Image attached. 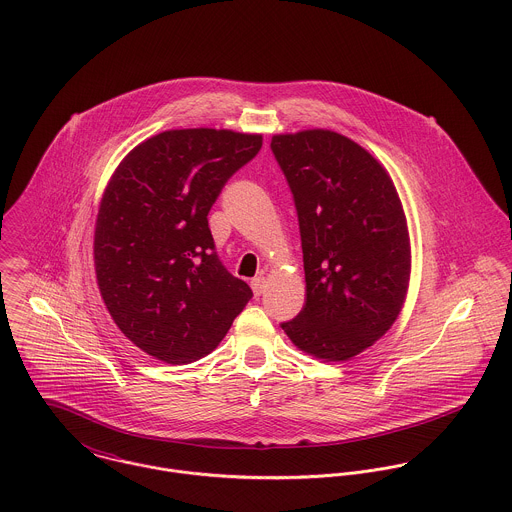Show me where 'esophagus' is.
Segmentation results:
<instances>
[{
    "label": "esophagus",
    "mask_w": 512,
    "mask_h": 512,
    "mask_svg": "<svg viewBox=\"0 0 512 512\" xmlns=\"http://www.w3.org/2000/svg\"><path fill=\"white\" fill-rule=\"evenodd\" d=\"M250 286H252V292L256 293V295H262L264 290H266V278H264V276H258V278H254V280L250 282Z\"/></svg>",
    "instance_id": "obj_1"
}]
</instances>
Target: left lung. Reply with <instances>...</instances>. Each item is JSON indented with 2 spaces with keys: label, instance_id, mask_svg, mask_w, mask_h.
Here are the masks:
<instances>
[{
  "label": "left lung",
  "instance_id": "left-lung-1",
  "mask_svg": "<svg viewBox=\"0 0 512 512\" xmlns=\"http://www.w3.org/2000/svg\"><path fill=\"white\" fill-rule=\"evenodd\" d=\"M272 151L299 220L303 309L282 329L325 361H349L378 341L402 311L410 282V236L386 169L331 130L278 134Z\"/></svg>",
  "mask_w": 512,
  "mask_h": 512
}]
</instances>
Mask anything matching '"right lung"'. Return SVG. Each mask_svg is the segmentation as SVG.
<instances>
[{"label":"right lung","mask_w":512,"mask_h":512,"mask_svg":"<svg viewBox=\"0 0 512 512\" xmlns=\"http://www.w3.org/2000/svg\"><path fill=\"white\" fill-rule=\"evenodd\" d=\"M260 134L169 130L114 171L94 228L100 295L120 331L167 365L217 349L252 290L219 260L207 215Z\"/></svg>","instance_id":"add662e5"}]
</instances>
